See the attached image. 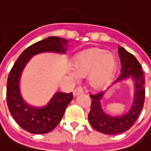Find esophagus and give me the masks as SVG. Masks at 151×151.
Masks as SVG:
<instances>
[{"instance_id":"1","label":"esophagus","mask_w":151,"mask_h":151,"mask_svg":"<svg viewBox=\"0 0 151 151\" xmlns=\"http://www.w3.org/2000/svg\"><path fill=\"white\" fill-rule=\"evenodd\" d=\"M83 92H84V91H83V89L81 87H77V88H76L74 90V91H73V95L75 96H76L80 95V94H82Z\"/></svg>"}]
</instances>
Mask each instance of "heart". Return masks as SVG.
Segmentation results:
<instances>
[{
    "label": "heart",
    "instance_id": "obj_1",
    "mask_svg": "<svg viewBox=\"0 0 151 151\" xmlns=\"http://www.w3.org/2000/svg\"><path fill=\"white\" fill-rule=\"evenodd\" d=\"M76 75L86 76L88 84L94 90H99L109 84L117 69L115 55L100 48H92L76 55L73 62Z\"/></svg>",
    "mask_w": 151,
    "mask_h": 151
}]
</instances>
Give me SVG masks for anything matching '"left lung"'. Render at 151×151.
<instances>
[{"label": "left lung", "instance_id": "left-lung-1", "mask_svg": "<svg viewBox=\"0 0 151 151\" xmlns=\"http://www.w3.org/2000/svg\"><path fill=\"white\" fill-rule=\"evenodd\" d=\"M119 55L121 61V75L115 82L130 77L134 80V102L129 112L113 117L107 114L101 108V99L105 91L90 95L92 101L88 114L89 122L94 129L105 134H117L129 130L138 119L145 102V76L140 64L134 55L121 46L119 48Z\"/></svg>", "mask_w": 151, "mask_h": 151}]
</instances>
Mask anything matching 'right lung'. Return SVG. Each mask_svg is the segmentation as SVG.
Masks as SVG:
<instances>
[{
	"label": "right lung",
	"mask_w": 151,
	"mask_h": 151,
	"mask_svg": "<svg viewBox=\"0 0 151 151\" xmlns=\"http://www.w3.org/2000/svg\"><path fill=\"white\" fill-rule=\"evenodd\" d=\"M69 41L59 37H49L32 44L24 50L12 66L6 86V101L10 113L22 129L34 134L52 131L63 118L73 94L56 92L47 105L36 107L30 106L21 95L19 80L22 72L32 56L44 52L65 54Z\"/></svg>",
	"instance_id": "obj_1"
}]
</instances>
